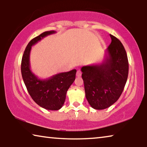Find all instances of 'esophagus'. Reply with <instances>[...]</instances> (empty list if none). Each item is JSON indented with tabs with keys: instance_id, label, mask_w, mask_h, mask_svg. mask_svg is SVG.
<instances>
[{
	"instance_id": "obj_1",
	"label": "esophagus",
	"mask_w": 147,
	"mask_h": 147,
	"mask_svg": "<svg viewBox=\"0 0 147 147\" xmlns=\"http://www.w3.org/2000/svg\"><path fill=\"white\" fill-rule=\"evenodd\" d=\"M81 75H82L81 71H80V70L77 71V72H76V76L77 77H80V76H81Z\"/></svg>"
}]
</instances>
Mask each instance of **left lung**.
Segmentation results:
<instances>
[{"label":"left lung","mask_w":147,"mask_h":147,"mask_svg":"<svg viewBox=\"0 0 147 147\" xmlns=\"http://www.w3.org/2000/svg\"><path fill=\"white\" fill-rule=\"evenodd\" d=\"M111 42L102 63L84 66L82 77L86 97L92 108L104 109L120 97L128 75V61L121 42L110 34Z\"/></svg>","instance_id":"obj_1"}]
</instances>
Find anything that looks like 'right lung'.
Returning a JSON list of instances; mask_svg holds the SVG:
<instances>
[{
	"label": "right lung",
	"mask_w": 147,
	"mask_h": 147,
	"mask_svg": "<svg viewBox=\"0 0 147 147\" xmlns=\"http://www.w3.org/2000/svg\"><path fill=\"white\" fill-rule=\"evenodd\" d=\"M54 33V30L45 32L32 39L26 47L21 61V74L28 93L35 102L48 110H58L63 106L67 91L74 82L76 73V69H73L41 80L31 71L30 54L32 47L45 37Z\"/></svg>",
	"instance_id": "right-lung-1"
}]
</instances>
